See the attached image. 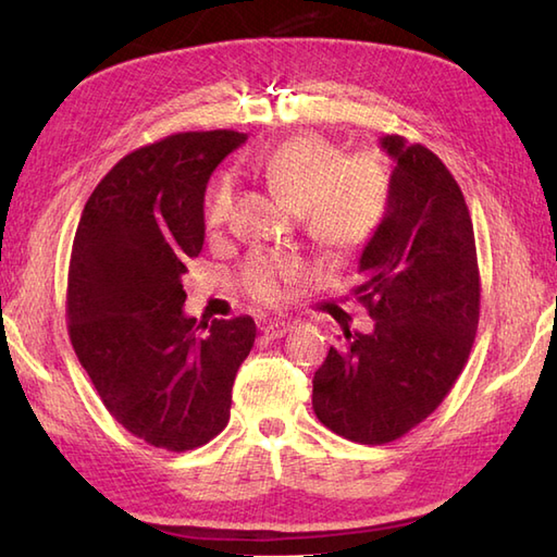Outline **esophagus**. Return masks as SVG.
<instances>
[{
	"label": "esophagus",
	"instance_id": "obj_1",
	"mask_svg": "<svg viewBox=\"0 0 557 557\" xmlns=\"http://www.w3.org/2000/svg\"><path fill=\"white\" fill-rule=\"evenodd\" d=\"M265 333V337H270V339H277V337H282V335H287L289 330H292V323L289 321H268V323H263V327H260Z\"/></svg>",
	"mask_w": 557,
	"mask_h": 557
}]
</instances>
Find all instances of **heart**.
Wrapping results in <instances>:
<instances>
[{
	"mask_svg": "<svg viewBox=\"0 0 557 557\" xmlns=\"http://www.w3.org/2000/svg\"><path fill=\"white\" fill-rule=\"evenodd\" d=\"M258 172L270 191L304 212L315 242L330 251H349L366 244L387 208V180L373 158L342 160L339 150L318 136H299L258 160ZM234 184L218 176L203 200V222L210 232L224 227L232 215ZM304 275L297 260L258 253L248 258L242 280L253 299L277 304L287 287Z\"/></svg>",
	"mask_w": 557,
	"mask_h": 557,
	"instance_id": "heart-1",
	"label": "heart"
}]
</instances>
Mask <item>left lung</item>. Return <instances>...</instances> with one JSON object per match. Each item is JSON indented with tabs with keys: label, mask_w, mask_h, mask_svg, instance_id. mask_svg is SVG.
Listing matches in <instances>:
<instances>
[{
	"label": "left lung",
	"mask_w": 557,
	"mask_h": 557,
	"mask_svg": "<svg viewBox=\"0 0 557 557\" xmlns=\"http://www.w3.org/2000/svg\"><path fill=\"white\" fill-rule=\"evenodd\" d=\"M393 160L387 208L359 256L354 287L369 335L330 347L313 375V411L347 441L383 445L437 409L465 369L479 325L474 224L441 158L383 136Z\"/></svg>",
	"instance_id": "obj_1"
}]
</instances>
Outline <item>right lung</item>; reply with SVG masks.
Segmentation results:
<instances>
[{"instance_id":"add662e5","label":"right lung","mask_w":557,"mask_h":557,"mask_svg":"<svg viewBox=\"0 0 557 557\" xmlns=\"http://www.w3.org/2000/svg\"><path fill=\"white\" fill-rule=\"evenodd\" d=\"M242 144L246 134L218 128L128 152L90 194L71 248L76 357L112 417L172 453L227 425L236 371L256 342L251 315L196 325L182 285L206 242V184Z\"/></svg>"}]
</instances>
